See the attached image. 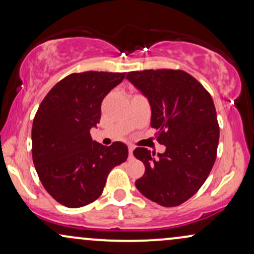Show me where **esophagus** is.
Segmentation results:
<instances>
[{
    "instance_id": "obj_1",
    "label": "esophagus",
    "mask_w": 254,
    "mask_h": 254,
    "mask_svg": "<svg viewBox=\"0 0 254 254\" xmlns=\"http://www.w3.org/2000/svg\"><path fill=\"white\" fill-rule=\"evenodd\" d=\"M133 149H135V148H133L132 145H130V146H129V155H130V157H132V152H133Z\"/></svg>"
}]
</instances>
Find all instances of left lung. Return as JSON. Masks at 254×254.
Wrapping results in <instances>:
<instances>
[{"mask_svg": "<svg viewBox=\"0 0 254 254\" xmlns=\"http://www.w3.org/2000/svg\"><path fill=\"white\" fill-rule=\"evenodd\" d=\"M148 98L151 127L166 145L163 154L136 148L133 155L145 166L135 182L138 190L163 207L179 206L196 193L216 158L219 124L208 91L181 69H144L127 74Z\"/></svg>", "mask_w": 254, "mask_h": 254, "instance_id": "left-lung-1", "label": "left lung"}]
</instances>
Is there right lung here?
Segmentation results:
<instances>
[{"label":"right lung","mask_w":254,"mask_h":254,"mask_svg":"<svg viewBox=\"0 0 254 254\" xmlns=\"http://www.w3.org/2000/svg\"><path fill=\"white\" fill-rule=\"evenodd\" d=\"M125 73H72L54 85L33 121L32 155L40 181L58 202L78 208L103 193L109 173L127 161V146H105L90 130L100 121L103 99Z\"/></svg>","instance_id":"right-lung-1"}]
</instances>
